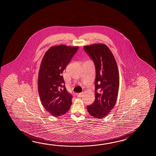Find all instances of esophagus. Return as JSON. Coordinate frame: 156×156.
Masks as SVG:
<instances>
[{"label": "esophagus", "instance_id": "1", "mask_svg": "<svg viewBox=\"0 0 156 156\" xmlns=\"http://www.w3.org/2000/svg\"><path fill=\"white\" fill-rule=\"evenodd\" d=\"M78 97V98H81V97H83V93H79V94H77L76 95Z\"/></svg>", "mask_w": 156, "mask_h": 156}]
</instances>
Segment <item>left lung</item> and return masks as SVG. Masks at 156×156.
Listing matches in <instances>:
<instances>
[{"label":"left lung","mask_w":156,"mask_h":156,"mask_svg":"<svg viewBox=\"0 0 156 156\" xmlns=\"http://www.w3.org/2000/svg\"><path fill=\"white\" fill-rule=\"evenodd\" d=\"M83 49L95 64V101L87 106L90 114L97 119L107 116L116 104L119 87V75L115 59L103 43L85 46Z\"/></svg>","instance_id":"left-lung-1"}]
</instances>
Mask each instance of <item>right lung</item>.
<instances>
[{
  "instance_id": "right-lung-1",
  "label": "right lung",
  "mask_w": 156,
  "mask_h": 156,
  "mask_svg": "<svg viewBox=\"0 0 156 156\" xmlns=\"http://www.w3.org/2000/svg\"><path fill=\"white\" fill-rule=\"evenodd\" d=\"M78 46L63 44L50 47L44 55L38 77V91L44 108L55 117L62 115L72 104L62 73L76 52Z\"/></svg>"
}]
</instances>
